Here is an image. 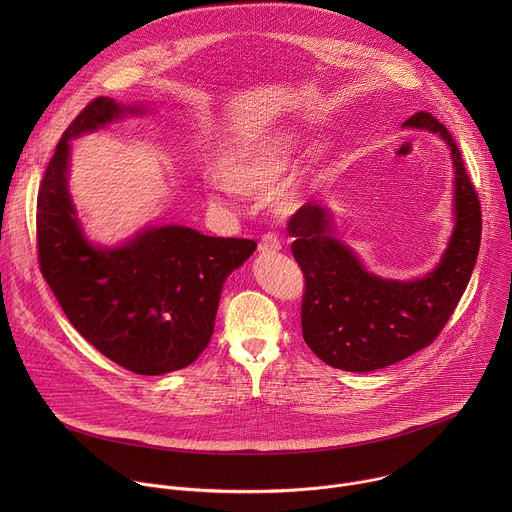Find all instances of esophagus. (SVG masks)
<instances>
[{"label": "esophagus", "mask_w": 512, "mask_h": 512, "mask_svg": "<svg viewBox=\"0 0 512 512\" xmlns=\"http://www.w3.org/2000/svg\"><path fill=\"white\" fill-rule=\"evenodd\" d=\"M279 249H281V241H279L277 235L265 233V235L261 237V241H259V253L267 255V253H275V251H279Z\"/></svg>", "instance_id": "34e87169"}]
</instances>
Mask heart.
I'll return each mask as SVG.
<instances>
[{"mask_svg": "<svg viewBox=\"0 0 512 512\" xmlns=\"http://www.w3.org/2000/svg\"><path fill=\"white\" fill-rule=\"evenodd\" d=\"M294 141L287 135H259L227 148L214 166V176L223 188L239 196H263L285 174ZM296 200V186L283 184L275 192L279 208H291Z\"/></svg>", "mask_w": 512, "mask_h": 512, "instance_id": "1", "label": "heart"}]
</instances>
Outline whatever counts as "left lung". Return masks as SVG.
<instances>
[{
	"label": "left lung",
	"mask_w": 512,
	"mask_h": 512,
	"mask_svg": "<svg viewBox=\"0 0 512 512\" xmlns=\"http://www.w3.org/2000/svg\"><path fill=\"white\" fill-rule=\"evenodd\" d=\"M403 125L440 133L456 168V229L450 247L427 277L391 281L364 271L334 239L328 212L304 204L287 223L291 253L304 273L302 334L334 369L369 373L429 346L452 318L470 281L482 235L478 192L460 148L444 123L417 111Z\"/></svg>",
	"instance_id": "1"
}]
</instances>
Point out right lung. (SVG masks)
Segmentation results:
<instances>
[{
  "label": "right lung",
  "mask_w": 512,
  "mask_h": 512,
  "mask_svg": "<svg viewBox=\"0 0 512 512\" xmlns=\"http://www.w3.org/2000/svg\"><path fill=\"white\" fill-rule=\"evenodd\" d=\"M123 111L137 109L97 97L62 133L38 190V263L89 344L131 373L164 375L188 367L208 346L223 283L257 243L160 227L119 249L89 245L66 192L68 139Z\"/></svg>",
  "instance_id": "right-lung-1"
}]
</instances>
